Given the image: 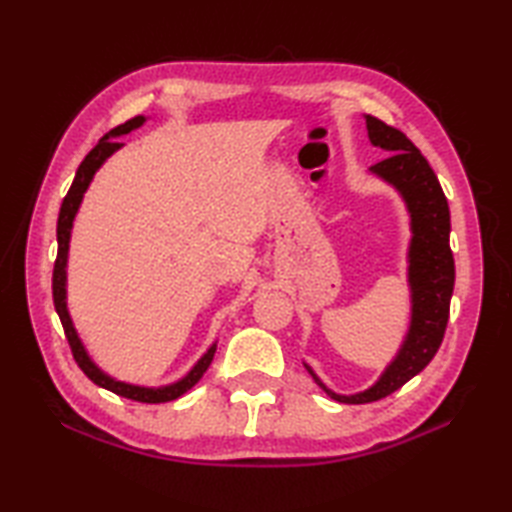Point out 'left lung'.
Masks as SVG:
<instances>
[{
	"label": "left lung",
	"instance_id": "8db88e82",
	"mask_svg": "<svg viewBox=\"0 0 512 512\" xmlns=\"http://www.w3.org/2000/svg\"><path fill=\"white\" fill-rule=\"evenodd\" d=\"M369 143L387 151L383 162L369 167V173L383 180L405 202L409 213V248H407V286L411 317L405 339L396 356L383 369L374 385L356 394H336L317 372L303 363L325 394L345 405H363L394 394L396 389L420 374L431 363L442 343L449 321V303L455 284V264L449 246L451 215L444 191L411 140L398 129L385 125L374 116H365Z\"/></svg>",
	"mask_w": 512,
	"mask_h": 512
}]
</instances>
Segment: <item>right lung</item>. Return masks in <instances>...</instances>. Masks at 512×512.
I'll use <instances>...</instances> for the list:
<instances>
[{
	"label": "right lung",
	"mask_w": 512,
	"mask_h": 512,
	"mask_svg": "<svg viewBox=\"0 0 512 512\" xmlns=\"http://www.w3.org/2000/svg\"><path fill=\"white\" fill-rule=\"evenodd\" d=\"M145 123H147V116H134L132 121H127L125 125L114 127L110 134H105L99 140V145H96L88 156H85L79 169H76L72 187H70L68 195L63 198L61 211H59V222H57L59 250H57V262H54V273H52V297H54V310H57V314H59L65 336H68V343L72 347V354L76 358V363H79V367L83 369V374L88 376L92 383H96L107 391H114V394H118V396L129 398V400H138V402H151V405H156V402H169V400L180 398L182 394H187V391L195 383H198L213 361L215 350H217V341L209 345V350H206L198 358V363H195L187 374L178 380H173V383L158 385V387L134 385V383H125V380H118V378L110 376L94 363V358L90 356L88 347L83 345L79 332H76V328H74V321H72L70 310H68V250H70L72 226L76 220V213H79V209H81L83 195L90 189L96 171L105 165L107 158L114 156L116 151L123 147V143H118L116 138L134 132V129L143 127Z\"/></svg>",
	"instance_id": "1"
}]
</instances>
